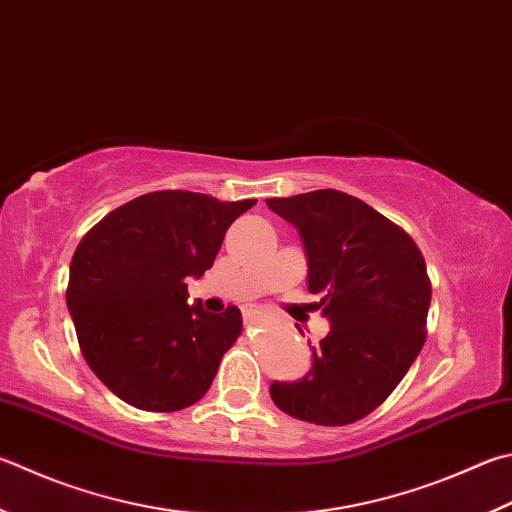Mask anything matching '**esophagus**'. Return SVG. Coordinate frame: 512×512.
Listing matches in <instances>:
<instances>
[{
	"label": "esophagus",
	"mask_w": 512,
	"mask_h": 512,
	"mask_svg": "<svg viewBox=\"0 0 512 512\" xmlns=\"http://www.w3.org/2000/svg\"><path fill=\"white\" fill-rule=\"evenodd\" d=\"M241 315H244L246 324H255L259 320V309L253 304H244L241 306Z\"/></svg>",
	"instance_id": "esophagus-1"
}]
</instances>
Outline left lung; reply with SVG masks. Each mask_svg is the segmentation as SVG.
Here are the masks:
<instances>
[{
  "label": "left lung",
  "instance_id": "obj_1",
  "mask_svg": "<svg viewBox=\"0 0 512 512\" xmlns=\"http://www.w3.org/2000/svg\"><path fill=\"white\" fill-rule=\"evenodd\" d=\"M266 206L300 232L315 304L331 331L311 347L309 374L271 385L273 403L315 425H349L401 383L425 342L432 300L414 239L365 201L315 190Z\"/></svg>",
  "mask_w": 512,
  "mask_h": 512
}]
</instances>
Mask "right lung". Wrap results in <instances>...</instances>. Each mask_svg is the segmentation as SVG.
I'll return each mask as SVG.
<instances>
[{"instance_id": "1", "label": "right lung", "mask_w": 512, "mask_h": 512, "mask_svg": "<svg viewBox=\"0 0 512 512\" xmlns=\"http://www.w3.org/2000/svg\"><path fill=\"white\" fill-rule=\"evenodd\" d=\"M255 199L161 190L109 212L76 248L67 306L82 356L120 401L176 412L203 398L241 313L188 304V277L208 271L232 221Z\"/></svg>"}]
</instances>
